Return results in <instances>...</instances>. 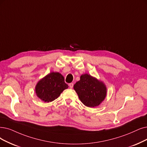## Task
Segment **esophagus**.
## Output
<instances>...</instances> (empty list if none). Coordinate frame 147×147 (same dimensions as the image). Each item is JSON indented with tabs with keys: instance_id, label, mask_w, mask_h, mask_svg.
I'll return each instance as SVG.
<instances>
[{
	"instance_id": "34e87169",
	"label": "esophagus",
	"mask_w": 147,
	"mask_h": 147,
	"mask_svg": "<svg viewBox=\"0 0 147 147\" xmlns=\"http://www.w3.org/2000/svg\"><path fill=\"white\" fill-rule=\"evenodd\" d=\"M69 87L70 88V89H72L73 88V87H74V84L73 83H70L69 84Z\"/></svg>"
}]
</instances>
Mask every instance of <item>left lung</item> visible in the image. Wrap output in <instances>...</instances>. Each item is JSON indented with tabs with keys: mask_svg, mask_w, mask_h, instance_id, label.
I'll return each instance as SVG.
<instances>
[{
	"mask_svg": "<svg viewBox=\"0 0 147 147\" xmlns=\"http://www.w3.org/2000/svg\"><path fill=\"white\" fill-rule=\"evenodd\" d=\"M81 101L86 106L95 107L100 104L107 95V87L103 82L85 74L74 86Z\"/></svg>",
	"mask_w": 147,
	"mask_h": 147,
	"instance_id": "left-lung-1",
	"label": "left lung"
}]
</instances>
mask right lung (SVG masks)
Wrapping results in <instances>:
<instances>
[{
  "mask_svg": "<svg viewBox=\"0 0 147 147\" xmlns=\"http://www.w3.org/2000/svg\"><path fill=\"white\" fill-rule=\"evenodd\" d=\"M68 87L61 74L51 72L38 82L36 93L41 100L49 102L55 100Z\"/></svg>",
  "mask_w": 147,
  "mask_h": 147,
  "instance_id": "1",
  "label": "right lung"
}]
</instances>
